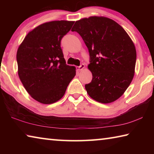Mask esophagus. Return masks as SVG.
Segmentation results:
<instances>
[{"label": "esophagus", "mask_w": 154, "mask_h": 154, "mask_svg": "<svg viewBox=\"0 0 154 154\" xmlns=\"http://www.w3.org/2000/svg\"><path fill=\"white\" fill-rule=\"evenodd\" d=\"M84 68H85V65L83 64H82L79 66H77L76 69H77V71H82V70L84 69Z\"/></svg>", "instance_id": "esophagus-1"}]
</instances>
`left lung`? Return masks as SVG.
Masks as SVG:
<instances>
[{
	"mask_svg": "<svg viewBox=\"0 0 154 154\" xmlns=\"http://www.w3.org/2000/svg\"><path fill=\"white\" fill-rule=\"evenodd\" d=\"M82 36L88 49L92 80L85 88L91 98L111 103L121 97L134 75L137 51L120 25L110 18L91 16L75 22L71 29Z\"/></svg>",
	"mask_w": 154,
	"mask_h": 154,
	"instance_id": "left-lung-1",
	"label": "left lung"
}]
</instances>
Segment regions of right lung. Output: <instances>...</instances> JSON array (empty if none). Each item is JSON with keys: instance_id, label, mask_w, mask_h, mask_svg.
Wrapping results in <instances>:
<instances>
[{"instance_id": "1", "label": "right lung", "mask_w": 154, "mask_h": 154, "mask_svg": "<svg viewBox=\"0 0 154 154\" xmlns=\"http://www.w3.org/2000/svg\"><path fill=\"white\" fill-rule=\"evenodd\" d=\"M72 21H52L30 31L17 51L18 75L31 97L42 104L57 102L64 95L76 68L66 65L60 47Z\"/></svg>"}]
</instances>
